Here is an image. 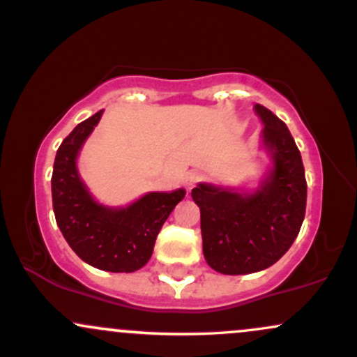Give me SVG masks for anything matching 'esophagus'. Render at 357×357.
I'll use <instances>...</instances> for the list:
<instances>
[{
    "label": "esophagus",
    "mask_w": 357,
    "mask_h": 357,
    "mask_svg": "<svg viewBox=\"0 0 357 357\" xmlns=\"http://www.w3.org/2000/svg\"><path fill=\"white\" fill-rule=\"evenodd\" d=\"M201 178H202V175L201 174H197V172H192V174H189L187 175V178H185V185H187V189H194L195 185H197L199 182H201Z\"/></svg>",
    "instance_id": "34e87169"
}]
</instances>
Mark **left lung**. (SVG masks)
Listing matches in <instances>:
<instances>
[{"label": "left lung", "instance_id": "1", "mask_svg": "<svg viewBox=\"0 0 357 357\" xmlns=\"http://www.w3.org/2000/svg\"><path fill=\"white\" fill-rule=\"evenodd\" d=\"M262 141L272 168L255 192L199 183L192 199L201 209L202 252L221 274H252L271 267L289 250L306 209V178L300 149L289 129L264 105Z\"/></svg>", "mask_w": 357, "mask_h": 357}]
</instances>
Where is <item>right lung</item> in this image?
<instances>
[{"label": "right lung", "instance_id": "1", "mask_svg": "<svg viewBox=\"0 0 357 357\" xmlns=\"http://www.w3.org/2000/svg\"><path fill=\"white\" fill-rule=\"evenodd\" d=\"M103 110L64 137L52 172V208L68 245L82 260L109 272H134L148 262L156 236L185 190L149 192L128 208L98 204L79 178L76 158Z\"/></svg>", "mask_w": 357, "mask_h": 357}]
</instances>
